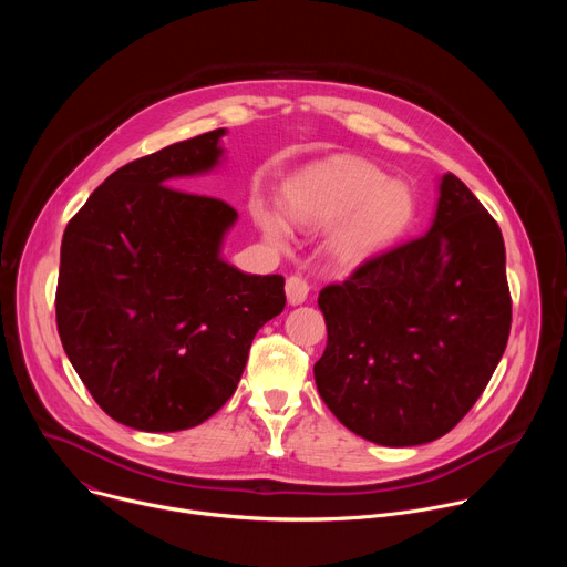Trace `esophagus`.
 <instances>
[{
  "mask_svg": "<svg viewBox=\"0 0 567 567\" xmlns=\"http://www.w3.org/2000/svg\"><path fill=\"white\" fill-rule=\"evenodd\" d=\"M309 285L300 276H289L287 278V300L289 305H302L307 300Z\"/></svg>",
  "mask_w": 567,
  "mask_h": 567,
  "instance_id": "esophagus-1",
  "label": "esophagus"
}]
</instances>
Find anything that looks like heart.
<instances>
[{
	"label": "heart",
	"instance_id": "1",
	"mask_svg": "<svg viewBox=\"0 0 567 567\" xmlns=\"http://www.w3.org/2000/svg\"><path fill=\"white\" fill-rule=\"evenodd\" d=\"M282 208L291 224L320 228L322 249L341 267H359L406 233L415 219V195L401 179L359 156H332L305 168L282 193ZM256 224L276 249L291 241L289 224L274 208H256Z\"/></svg>",
	"mask_w": 567,
	"mask_h": 567
}]
</instances>
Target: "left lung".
Segmentation results:
<instances>
[{
    "label": "left lung",
    "instance_id": "1",
    "mask_svg": "<svg viewBox=\"0 0 567 567\" xmlns=\"http://www.w3.org/2000/svg\"><path fill=\"white\" fill-rule=\"evenodd\" d=\"M328 348L313 365L334 417L368 442L446 435L507 348L512 298L496 219L451 173L431 228L320 291Z\"/></svg>",
    "mask_w": 567,
    "mask_h": 567
}]
</instances>
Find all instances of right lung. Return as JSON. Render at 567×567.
Listing matches in <instances>:
<instances>
[{
    "mask_svg": "<svg viewBox=\"0 0 567 567\" xmlns=\"http://www.w3.org/2000/svg\"><path fill=\"white\" fill-rule=\"evenodd\" d=\"M224 127L112 173L66 224L55 320L99 406L145 433L193 429L235 392L251 343L285 309L282 276L228 265L237 213L179 179L217 171Z\"/></svg>",
    "mask_w": 567,
    "mask_h": 567,
    "instance_id": "1",
    "label": "right lung"
}]
</instances>
